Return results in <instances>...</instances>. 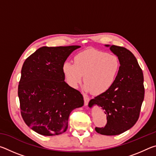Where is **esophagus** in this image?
Returning <instances> with one entry per match:
<instances>
[{
	"instance_id": "obj_1",
	"label": "esophagus",
	"mask_w": 156,
	"mask_h": 156,
	"mask_svg": "<svg viewBox=\"0 0 156 156\" xmlns=\"http://www.w3.org/2000/svg\"><path fill=\"white\" fill-rule=\"evenodd\" d=\"M84 97V105H87L89 102V98L87 97V96H85V95H84L83 96Z\"/></svg>"
}]
</instances>
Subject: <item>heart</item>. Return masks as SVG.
<instances>
[{
    "mask_svg": "<svg viewBox=\"0 0 156 156\" xmlns=\"http://www.w3.org/2000/svg\"><path fill=\"white\" fill-rule=\"evenodd\" d=\"M74 64L65 62L62 72L67 83L77 88L83 81L84 89L94 95L106 93L115 83L120 62L115 55L95 49L78 53L73 58Z\"/></svg>",
    "mask_w": 156,
    "mask_h": 156,
    "instance_id": "obj_1",
    "label": "heart"
}]
</instances>
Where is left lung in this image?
Segmentation results:
<instances>
[{
	"label": "left lung",
	"mask_w": 156,
	"mask_h": 156,
	"mask_svg": "<svg viewBox=\"0 0 156 156\" xmlns=\"http://www.w3.org/2000/svg\"><path fill=\"white\" fill-rule=\"evenodd\" d=\"M110 49L119 58V72L112 87L91 99L89 106L97 105L107 115L106 125L95 128L97 133L115 136L129 130L138 120L144 97V77L137 59L129 50L116 45H112Z\"/></svg>",
	"instance_id": "8db88e82"
}]
</instances>
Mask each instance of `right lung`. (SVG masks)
<instances>
[{
	"mask_svg": "<svg viewBox=\"0 0 156 156\" xmlns=\"http://www.w3.org/2000/svg\"><path fill=\"white\" fill-rule=\"evenodd\" d=\"M79 47H42L23 63L18 89L21 115L41 135L62 133L72 111L83 106V95L65 83L62 72L67 57Z\"/></svg>",
	"mask_w": 156,
	"mask_h": 156,
	"instance_id": "obj_1",
	"label": "right lung"
}]
</instances>
